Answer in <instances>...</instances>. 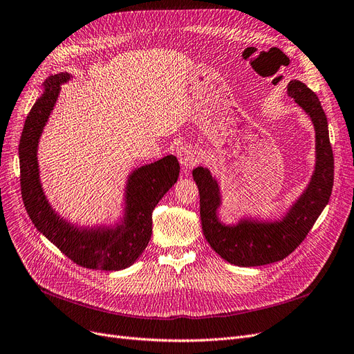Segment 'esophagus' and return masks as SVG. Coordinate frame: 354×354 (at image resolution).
I'll use <instances>...</instances> for the list:
<instances>
[{"label":"esophagus","mask_w":354,"mask_h":354,"mask_svg":"<svg viewBox=\"0 0 354 354\" xmlns=\"http://www.w3.org/2000/svg\"><path fill=\"white\" fill-rule=\"evenodd\" d=\"M177 158L181 164V167L185 168V171H189L196 164H199L201 161V155L197 152L193 147L190 145H185L181 147L177 152Z\"/></svg>","instance_id":"esophagus-1"}]
</instances>
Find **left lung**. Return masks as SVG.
Returning a JSON list of instances; mask_svg holds the SVG:
<instances>
[{
    "mask_svg": "<svg viewBox=\"0 0 354 354\" xmlns=\"http://www.w3.org/2000/svg\"><path fill=\"white\" fill-rule=\"evenodd\" d=\"M288 95L313 120L315 129V169L309 185L280 221L241 219L225 225L218 218L222 205L216 178L207 168L193 169L201 194V221L206 241L231 264L254 267L283 260L298 247L327 206L334 183V157L330 144L328 122L319 98L304 82L292 80Z\"/></svg>",
    "mask_w": 354,
    "mask_h": 354,
    "instance_id": "1",
    "label": "left lung"
}]
</instances>
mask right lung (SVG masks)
Returning <instances> with one entry per match:
<instances>
[{
	"instance_id": "1",
	"label": "right lung",
	"mask_w": 354,
	"mask_h": 354,
	"mask_svg": "<svg viewBox=\"0 0 354 354\" xmlns=\"http://www.w3.org/2000/svg\"><path fill=\"white\" fill-rule=\"evenodd\" d=\"M61 73L45 81V90L33 104L20 138V186L23 203L39 232L68 259L94 270H122L132 266L147 248L152 234V210L174 186L180 165L174 155L139 167L131 173L124 193V215L116 226L81 228L61 218L41 189L37 147L58 100L61 84L71 80Z\"/></svg>"
}]
</instances>
